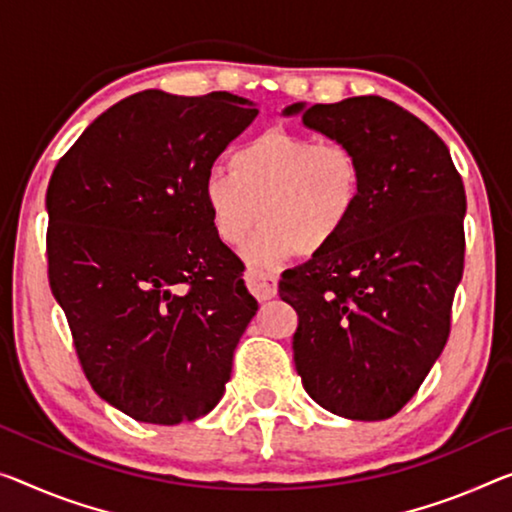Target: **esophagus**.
I'll return each mask as SVG.
<instances>
[{
    "instance_id": "34e87169",
    "label": "esophagus",
    "mask_w": 512,
    "mask_h": 512,
    "mask_svg": "<svg viewBox=\"0 0 512 512\" xmlns=\"http://www.w3.org/2000/svg\"><path fill=\"white\" fill-rule=\"evenodd\" d=\"M245 281H247V288L251 290V295H254L258 302L272 300V297L277 295V277L270 272H261V270H254V267H249L245 274Z\"/></svg>"
}]
</instances>
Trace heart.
I'll return each mask as SVG.
<instances>
[{
    "label": "heart",
    "instance_id": "obj_1",
    "mask_svg": "<svg viewBox=\"0 0 512 512\" xmlns=\"http://www.w3.org/2000/svg\"><path fill=\"white\" fill-rule=\"evenodd\" d=\"M226 167L203 180L212 231L238 247L261 217L245 254L265 270L332 247L364 199V164L343 141L270 128L235 146Z\"/></svg>",
    "mask_w": 512,
    "mask_h": 512
}]
</instances>
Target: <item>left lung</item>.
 <instances>
[{
	"mask_svg": "<svg viewBox=\"0 0 512 512\" xmlns=\"http://www.w3.org/2000/svg\"><path fill=\"white\" fill-rule=\"evenodd\" d=\"M306 128L343 141L364 164V199L332 247L283 272L300 316L295 368L309 396L352 421L407 405L451 334L465 270L467 196L435 130L380 96L290 105Z\"/></svg>",
	"mask_w": 512,
	"mask_h": 512,
	"instance_id": "8db88e82",
	"label": "left lung"
}]
</instances>
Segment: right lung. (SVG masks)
Returning <instances> with one entry per match:
<instances>
[{"mask_svg": "<svg viewBox=\"0 0 512 512\" xmlns=\"http://www.w3.org/2000/svg\"><path fill=\"white\" fill-rule=\"evenodd\" d=\"M215 91H141L100 114L47 185V279L86 380L141 423L208 414L258 302L212 231L203 180L256 119Z\"/></svg>", "mask_w": 512, "mask_h": 512, "instance_id": "add662e5", "label": "right lung"}]
</instances>
